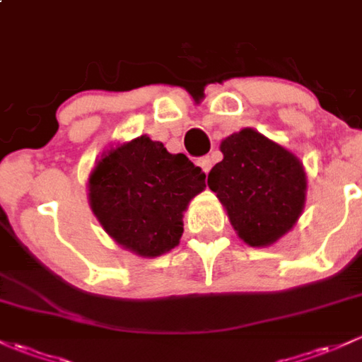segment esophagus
Masks as SVG:
<instances>
[{"label":"esophagus","mask_w":362,"mask_h":362,"mask_svg":"<svg viewBox=\"0 0 362 362\" xmlns=\"http://www.w3.org/2000/svg\"><path fill=\"white\" fill-rule=\"evenodd\" d=\"M197 164L202 167V170H204L205 174H207L209 170H211V167H212V158L211 157H202V158H198Z\"/></svg>","instance_id":"obj_1"}]
</instances>
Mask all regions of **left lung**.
Wrapping results in <instances>:
<instances>
[{
    "mask_svg": "<svg viewBox=\"0 0 362 362\" xmlns=\"http://www.w3.org/2000/svg\"><path fill=\"white\" fill-rule=\"evenodd\" d=\"M224 158L207 185L226 209L233 228L250 247H267L293 228L304 211L302 162L278 143L245 127L223 139Z\"/></svg>",
    "mask_w": 362,
    "mask_h": 362,
    "instance_id": "8db88e82",
    "label": "left lung"
}]
</instances>
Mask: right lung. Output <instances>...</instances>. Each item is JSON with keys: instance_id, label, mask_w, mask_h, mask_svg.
<instances>
[{"instance_id": "obj_1", "label": "right lung", "mask_w": 362, "mask_h": 362, "mask_svg": "<svg viewBox=\"0 0 362 362\" xmlns=\"http://www.w3.org/2000/svg\"><path fill=\"white\" fill-rule=\"evenodd\" d=\"M205 173L146 134L107 150L89 174L91 211L105 231L141 257L180 243L182 212L204 192Z\"/></svg>"}]
</instances>
